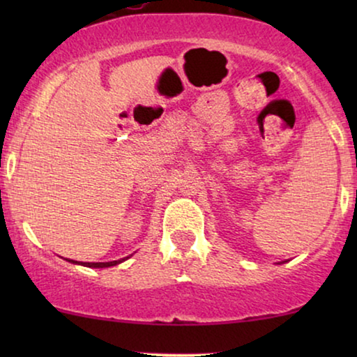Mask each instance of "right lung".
Here are the masks:
<instances>
[{"label": "right lung", "instance_id": "right-lung-1", "mask_svg": "<svg viewBox=\"0 0 357 357\" xmlns=\"http://www.w3.org/2000/svg\"><path fill=\"white\" fill-rule=\"evenodd\" d=\"M128 258V257H126ZM125 260V258H123ZM123 260H115V261H105V263H81V265H84V266H89V268H107V266H115V265H119V263H121ZM68 261H71V263H76V261H73V260H68Z\"/></svg>", "mask_w": 357, "mask_h": 357}]
</instances>
